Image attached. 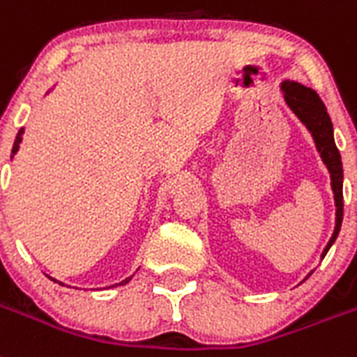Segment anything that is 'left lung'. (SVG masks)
<instances>
[{
	"label": "left lung",
	"instance_id": "1",
	"mask_svg": "<svg viewBox=\"0 0 357 357\" xmlns=\"http://www.w3.org/2000/svg\"><path fill=\"white\" fill-rule=\"evenodd\" d=\"M282 91L286 97L287 105L294 111V114L302 120L307 129L311 131L312 138L316 142V147L320 151L321 160L327 165L328 172H331V179H333V192H334V201H336V228L334 234L328 241L327 248H325L324 255H327L328 248L333 246L336 241L340 228H342L343 221V165H342V156L337 151L336 144H334L333 136V122L328 119V113L325 109V104L321 98L318 97V93L311 88H305L296 82H284L282 84Z\"/></svg>",
	"mask_w": 357,
	"mask_h": 357
}]
</instances>
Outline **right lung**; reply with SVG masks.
I'll return each instance as SVG.
<instances>
[{
    "label": "right lung",
    "instance_id": "obj_1",
    "mask_svg": "<svg viewBox=\"0 0 357 357\" xmlns=\"http://www.w3.org/2000/svg\"><path fill=\"white\" fill-rule=\"evenodd\" d=\"M21 135H23V129H20V132H17V136H15V142H14V147H12V154H15V151L20 149V142H21ZM131 280V278H126V280H122L120 284H116V286H123V284H127V282Z\"/></svg>",
    "mask_w": 357,
    "mask_h": 357
}]
</instances>
